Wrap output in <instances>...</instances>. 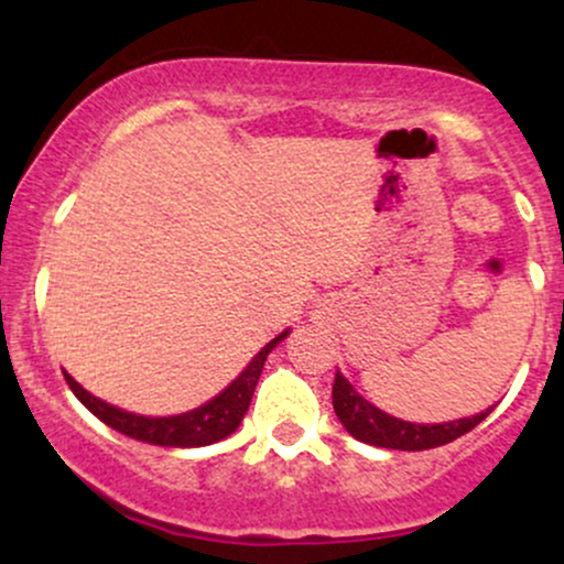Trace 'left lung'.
Wrapping results in <instances>:
<instances>
[{
  "instance_id": "obj_1",
  "label": "left lung",
  "mask_w": 564,
  "mask_h": 564,
  "mask_svg": "<svg viewBox=\"0 0 564 564\" xmlns=\"http://www.w3.org/2000/svg\"><path fill=\"white\" fill-rule=\"evenodd\" d=\"M334 411L339 416V422L345 424V430L355 440L368 445H377V448H392V451H430L437 445L453 443L456 437L467 435L475 430L477 424L488 416V411L477 413L471 419H458V422H445V424H411L403 419H394L390 413L379 411L377 405H371L368 400L360 398L352 390V384L336 371L334 377Z\"/></svg>"
}]
</instances>
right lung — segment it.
I'll return each mask as SVG.
<instances>
[{
    "label": "right lung",
    "mask_w": 564,
    "mask_h": 564,
    "mask_svg": "<svg viewBox=\"0 0 564 564\" xmlns=\"http://www.w3.org/2000/svg\"><path fill=\"white\" fill-rule=\"evenodd\" d=\"M286 334L275 336L270 345H264L260 349V355L246 366V371L232 381L228 390L219 392L215 400H209L206 405L196 408V411L180 413V416L148 419V416H138V413H127L121 411V408L108 405L102 403V400L93 398V394L84 390V387L76 384L68 373H66V381L70 392H74L102 424L113 426V430L121 432V435L142 440V443H151V445H164V448H200V445L217 443V440H225L238 430V424L243 422V413L249 411L251 394H254L257 381H260V373L264 368V360H268L270 349H273Z\"/></svg>",
    "instance_id": "add662e5"
}]
</instances>
